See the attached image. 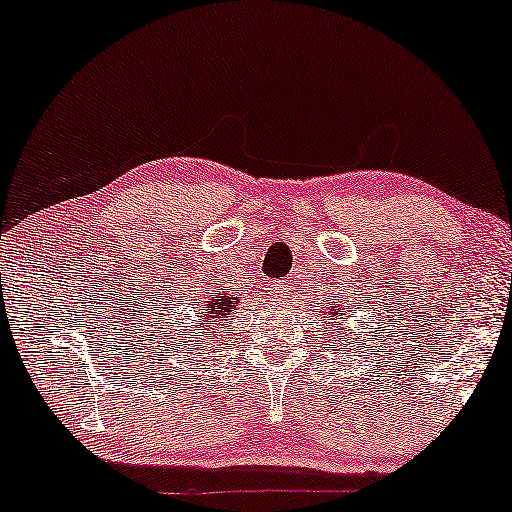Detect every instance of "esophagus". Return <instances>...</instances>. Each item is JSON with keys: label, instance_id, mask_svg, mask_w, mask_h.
Instances as JSON below:
<instances>
[{"label": "esophagus", "instance_id": "1", "mask_svg": "<svg viewBox=\"0 0 512 512\" xmlns=\"http://www.w3.org/2000/svg\"><path fill=\"white\" fill-rule=\"evenodd\" d=\"M271 296H273V299H276V301L292 299V285H289V282H285V280L271 282Z\"/></svg>", "mask_w": 512, "mask_h": 512}]
</instances>
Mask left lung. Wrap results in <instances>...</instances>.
I'll return each instance as SVG.
<instances>
[{
    "mask_svg": "<svg viewBox=\"0 0 512 512\" xmlns=\"http://www.w3.org/2000/svg\"><path fill=\"white\" fill-rule=\"evenodd\" d=\"M338 315H340V312H338Z\"/></svg>",
    "mask_w": 512,
    "mask_h": 512,
    "instance_id": "obj_1",
    "label": "left lung"
}]
</instances>
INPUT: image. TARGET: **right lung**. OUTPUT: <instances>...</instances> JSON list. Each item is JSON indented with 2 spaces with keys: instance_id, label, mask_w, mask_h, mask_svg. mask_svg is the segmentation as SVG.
<instances>
[{
  "instance_id": "add662e5",
  "label": "right lung",
  "mask_w": 512,
  "mask_h": 512,
  "mask_svg": "<svg viewBox=\"0 0 512 512\" xmlns=\"http://www.w3.org/2000/svg\"><path fill=\"white\" fill-rule=\"evenodd\" d=\"M239 299L241 296H211V299L207 301V312H202V322H216L218 317H223V315H227V312L236 310V301ZM195 331L209 335V329H204V326H197ZM195 347H200V342H195Z\"/></svg>"
}]
</instances>
